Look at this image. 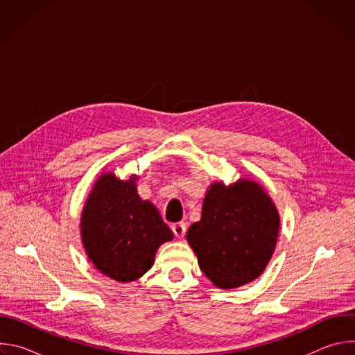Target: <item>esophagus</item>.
Returning a JSON list of instances; mask_svg holds the SVG:
<instances>
[{
  "label": "esophagus",
  "mask_w": 355,
  "mask_h": 355,
  "mask_svg": "<svg viewBox=\"0 0 355 355\" xmlns=\"http://www.w3.org/2000/svg\"><path fill=\"white\" fill-rule=\"evenodd\" d=\"M173 232L174 234L178 237V239H182L185 236V232H187V225L184 222H180V223H175L173 225Z\"/></svg>",
  "instance_id": "esophagus-1"
}]
</instances>
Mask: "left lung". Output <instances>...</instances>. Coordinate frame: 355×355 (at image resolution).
<instances>
[{
	"instance_id": "obj_1",
	"label": "left lung",
	"mask_w": 355,
	"mask_h": 355,
	"mask_svg": "<svg viewBox=\"0 0 355 355\" xmlns=\"http://www.w3.org/2000/svg\"><path fill=\"white\" fill-rule=\"evenodd\" d=\"M279 232V215L264 188L251 180L214 182L202 216L187 240L199 268L220 289H233L259 278L270 263Z\"/></svg>"
}]
</instances>
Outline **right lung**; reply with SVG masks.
<instances>
[{"label":"right lung","mask_w":355,"mask_h":355,"mask_svg":"<svg viewBox=\"0 0 355 355\" xmlns=\"http://www.w3.org/2000/svg\"><path fill=\"white\" fill-rule=\"evenodd\" d=\"M137 175L122 181L114 173L101 175L81 214V240L88 259L104 275L130 282L155 263L157 248L174 234L157 208L136 189Z\"/></svg>","instance_id":"right-lung-1"}]
</instances>
